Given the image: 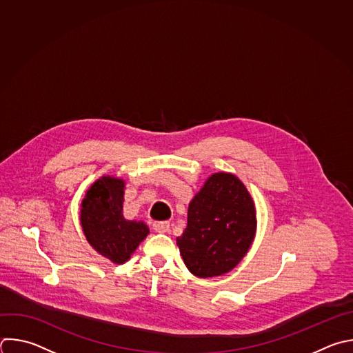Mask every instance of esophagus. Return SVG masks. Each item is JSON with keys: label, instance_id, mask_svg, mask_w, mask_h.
<instances>
[{"label": "esophagus", "instance_id": "34e87169", "mask_svg": "<svg viewBox=\"0 0 353 353\" xmlns=\"http://www.w3.org/2000/svg\"><path fill=\"white\" fill-rule=\"evenodd\" d=\"M169 228H170L169 221H155L154 223V230L157 232H168Z\"/></svg>", "mask_w": 353, "mask_h": 353}]
</instances>
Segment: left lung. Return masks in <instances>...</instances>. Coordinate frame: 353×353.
I'll use <instances>...</instances> for the list:
<instances>
[{"instance_id":"obj_1","label":"left lung","mask_w":353,"mask_h":353,"mask_svg":"<svg viewBox=\"0 0 353 353\" xmlns=\"http://www.w3.org/2000/svg\"><path fill=\"white\" fill-rule=\"evenodd\" d=\"M256 232L255 203L231 173H213L188 205L187 227L176 239L187 269L196 277L221 276L236 268Z\"/></svg>"}]
</instances>
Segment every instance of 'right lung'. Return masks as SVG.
I'll use <instances>...</instances> for the list:
<instances>
[{"label": "right lung", "mask_w": 353, "mask_h": 353, "mask_svg": "<svg viewBox=\"0 0 353 353\" xmlns=\"http://www.w3.org/2000/svg\"><path fill=\"white\" fill-rule=\"evenodd\" d=\"M125 180L102 176L85 192L80 221L88 244L116 265L130 259L150 234L144 221L123 217Z\"/></svg>", "instance_id": "right-lung-1"}]
</instances>
